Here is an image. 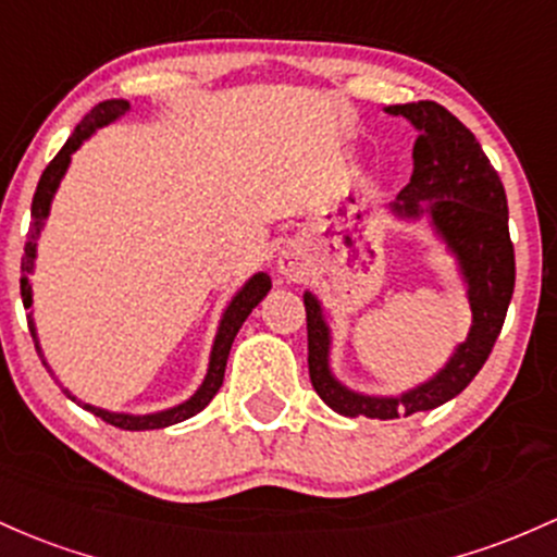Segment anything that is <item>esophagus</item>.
<instances>
[{
	"instance_id": "obj_1",
	"label": "esophagus",
	"mask_w": 557,
	"mask_h": 557,
	"mask_svg": "<svg viewBox=\"0 0 557 557\" xmlns=\"http://www.w3.org/2000/svg\"><path fill=\"white\" fill-rule=\"evenodd\" d=\"M276 268L284 278L300 281L305 273H308V260H305L302 249L297 244H286L276 257Z\"/></svg>"
}]
</instances>
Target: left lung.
<instances>
[{
    "instance_id": "8db88e82",
    "label": "left lung",
    "mask_w": 557,
    "mask_h": 557,
    "mask_svg": "<svg viewBox=\"0 0 557 557\" xmlns=\"http://www.w3.org/2000/svg\"><path fill=\"white\" fill-rule=\"evenodd\" d=\"M385 113L409 119L417 129L411 181L387 212L404 223L428 218L430 228L457 260L459 276L468 289L472 324L468 339L454 348L451 358L430 380L400 396H367L350 391L334 376L329 363L332 329L324 319V305L313 292H305L308 372L315 393L337 414L372 420L409 417L457 398L486 363L516 286V252L507 228L505 185L475 135L435 100L387 106Z\"/></svg>"
}]
</instances>
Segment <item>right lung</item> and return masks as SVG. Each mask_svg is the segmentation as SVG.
<instances>
[{
  "label": "right lung",
  "mask_w": 557,
  "mask_h": 557,
  "mask_svg": "<svg viewBox=\"0 0 557 557\" xmlns=\"http://www.w3.org/2000/svg\"><path fill=\"white\" fill-rule=\"evenodd\" d=\"M127 111H129V103H127V100H122V98H119V100L116 98L103 100V103L95 106V109L89 111L79 124H76V129L71 133L69 140H65V146L61 148V151H58V157L52 159L50 164H47L45 172H41L37 194H34V201H32V228H28V242H26V249H23V262H21L23 308L32 310V305H34V300H32V278H28V276L34 273V260H37V238H39L41 228H45V220H47V214H50V207H52V199H55L58 185H61L65 170H69L71 157H74V153L82 148V143L89 140V137L98 133L100 127L116 122V119H122ZM268 292H271V276H268V273H255V276L249 278L247 284H244L242 289H238L236 295L231 297L228 308L223 310V319H220L218 334H214L205 382H201L199 391H196L188 400H183V404L170 406V409L153 411V414H124V411H109V409H100V406L85 404V400H76V396H71L69 387L61 385L63 393L71 400H76L82 409L92 411L95 417H100L103 422H109V424H113V428H122V430H159V428H170V424L188 420V417L199 414V411L205 409L209 400L214 398V393L220 391V385H223L225 363H228V352H231L233 339H236L238 329H242L244 321H247V315L252 313L257 305H260V300L268 295ZM28 329H32V337H34V345H37L41 363H45L47 372L52 374L50 363L45 361V352H41V348H39L37 324H34L32 313H28ZM52 376H55V374H52Z\"/></svg>",
  "instance_id": "1"
}]
</instances>
